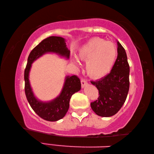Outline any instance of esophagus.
Masks as SVG:
<instances>
[{"label":"esophagus","instance_id":"obj_1","mask_svg":"<svg viewBox=\"0 0 154 154\" xmlns=\"http://www.w3.org/2000/svg\"><path fill=\"white\" fill-rule=\"evenodd\" d=\"M81 84H82V88H84L88 84V82L85 79H82L81 80Z\"/></svg>","mask_w":154,"mask_h":154}]
</instances>
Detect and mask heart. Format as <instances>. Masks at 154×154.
I'll use <instances>...</instances> for the list:
<instances>
[{
    "label": "heart",
    "mask_w": 154,
    "mask_h": 154,
    "mask_svg": "<svg viewBox=\"0 0 154 154\" xmlns=\"http://www.w3.org/2000/svg\"><path fill=\"white\" fill-rule=\"evenodd\" d=\"M118 56V48L114 43L103 38H94L81 47L78 58L86 62L88 74L99 79L107 75L113 68ZM77 67L79 66L77 59L73 60Z\"/></svg>",
    "instance_id": "1"
}]
</instances>
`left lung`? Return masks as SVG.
<instances>
[{"mask_svg":"<svg viewBox=\"0 0 154 154\" xmlns=\"http://www.w3.org/2000/svg\"><path fill=\"white\" fill-rule=\"evenodd\" d=\"M118 43V57L111 72L99 80L91 82L97 88L98 100L91 103L94 112L101 117H111L119 111L129 90L130 66L124 48Z\"/></svg>","mask_w":154,"mask_h":154,"instance_id":"1","label":"left lung"}]
</instances>
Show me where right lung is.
<instances>
[{
	"label": "right lung",
	"mask_w": 154,
	"mask_h": 154,
	"mask_svg": "<svg viewBox=\"0 0 154 154\" xmlns=\"http://www.w3.org/2000/svg\"><path fill=\"white\" fill-rule=\"evenodd\" d=\"M56 54L59 56L69 59L70 50L67 48L66 40L61 36H49L43 40L34 48L28 58L24 71L25 94L34 111L47 121L56 122L63 118L69 108L72 95L81 90L80 79L76 75L66 76L60 94L53 100L43 102L36 97L31 88L29 73L32 64L45 54Z\"/></svg>",
	"instance_id": "obj_1"
}]
</instances>
